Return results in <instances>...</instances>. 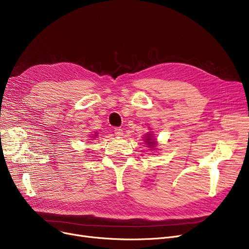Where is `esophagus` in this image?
Instances as JSON below:
<instances>
[{
  "label": "esophagus",
  "instance_id": "obj_1",
  "mask_svg": "<svg viewBox=\"0 0 249 249\" xmlns=\"http://www.w3.org/2000/svg\"><path fill=\"white\" fill-rule=\"evenodd\" d=\"M114 132H115L116 136H122L123 135V130L121 128H115Z\"/></svg>",
  "mask_w": 249,
  "mask_h": 249
}]
</instances>
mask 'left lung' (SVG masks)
Listing matches in <instances>:
<instances>
[{
  "instance_id": "left-lung-1",
  "label": "left lung",
  "mask_w": 249,
  "mask_h": 249,
  "mask_svg": "<svg viewBox=\"0 0 249 249\" xmlns=\"http://www.w3.org/2000/svg\"><path fill=\"white\" fill-rule=\"evenodd\" d=\"M144 140H145L144 142L146 143L147 147H149V148H154V147L156 146V141H155V139L152 138V134H150V133L145 134Z\"/></svg>"
}]
</instances>
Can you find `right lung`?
Returning <instances> with one entry per match:
<instances>
[{
	"mask_svg": "<svg viewBox=\"0 0 249 249\" xmlns=\"http://www.w3.org/2000/svg\"><path fill=\"white\" fill-rule=\"evenodd\" d=\"M94 136H95V138H94V137H93V136H91V137H93V138H96V136H98V135H94Z\"/></svg>",
	"mask_w": 249,
	"mask_h": 249,
	"instance_id": "obj_1",
	"label": "right lung"
}]
</instances>
